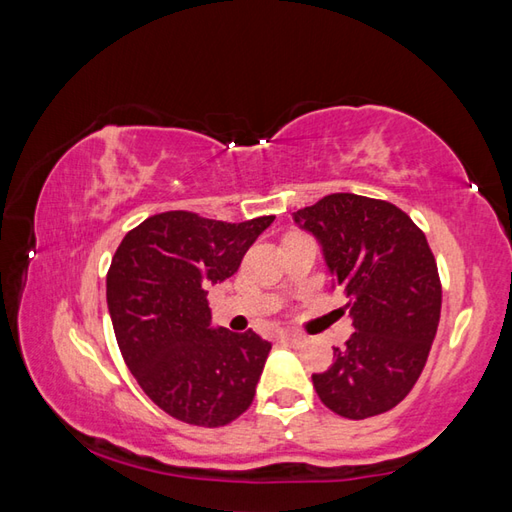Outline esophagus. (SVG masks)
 Segmentation results:
<instances>
[{
  "instance_id": "obj_1",
  "label": "esophagus",
  "mask_w": 512,
  "mask_h": 512,
  "mask_svg": "<svg viewBox=\"0 0 512 512\" xmlns=\"http://www.w3.org/2000/svg\"><path fill=\"white\" fill-rule=\"evenodd\" d=\"M282 339H284L288 346H293V348H299V346L306 344V337L299 335V333H284Z\"/></svg>"
}]
</instances>
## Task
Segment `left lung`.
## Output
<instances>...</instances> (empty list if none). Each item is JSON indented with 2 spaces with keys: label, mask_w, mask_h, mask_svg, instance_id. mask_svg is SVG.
Masks as SVG:
<instances>
[{
  "label": "left lung",
  "mask_w": 512,
  "mask_h": 512,
  "mask_svg": "<svg viewBox=\"0 0 512 512\" xmlns=\"http://www.w3.org/2000/svg\"><path fill=\"white\" fill-rule=\"evenodd\" d=\"M313 233L355 333L313 375L324 406L346 419L395 408L422 375L442 313V282L426 235L384 199L333 193L295 213Z\"/></svg>",
  "instance_id": "8db88e82"
}]
</instances>
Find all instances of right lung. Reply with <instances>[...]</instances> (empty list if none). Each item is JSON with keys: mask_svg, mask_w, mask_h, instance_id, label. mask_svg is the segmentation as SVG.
Returning <instances> with one entry per match:
<instances>
[{"mask_svg": "<svg viewBox=\"0 0 512 512\" xmlns=\"http://www.w3.org/2000/svg\"><path fill=\"white\" fill-rule=\"evenodd\" d=\"M275 215L228 224L168 210L128 230L106 275V302L130 373L179 422L217 428L253 404L270 342L210 328L208 286L237 273Z\"/></svg>", "mask_w": 512, "mask_h": 512, "instance_id": "1", "label": "right lung"}]
</instances>
